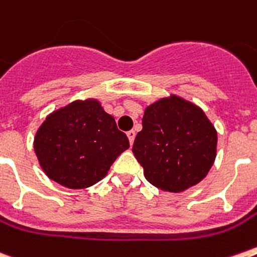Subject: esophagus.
Segmentation results:
<instances>
[{
    "label": "esophagus",
    "mask_w": 257,
    "mask_h": 257,
    "mask_svg": "<svg viewBox=\"0 0 257 257\" xmlns=\"http://www.w3.org/2000/svg\"><path fill=\"white\" fill-rule=\"evenodd\" d=\"M126 136H128L129 142H131V145H133V142H135V137H136V132L135 131H129L126 132Z\"/></svg>",
    "instance_id": "1"
}]
</instances>
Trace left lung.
Returning a JSON list of instances; mask_svg holds the SVG:
<instances>
[{
    "label": "left lung",
    "instance_id": "left-lung-1",
    "mask_svg": "<svg viewBox=\"0 0 257 257\" xmlns=\"http://www.w3.org/2000/svg\"><path fill=\"white\" fill-rule=\"evenodd\" d=\"M132 152L150 184L178 193L208 175L217 131L200 107L171 95L146 107Z\"/></svg>",
    "mask_w": 257,
    "mask_h": 257
}]
</instances>
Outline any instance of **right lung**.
<instances>
[{
    "mask_svg": "<svg viewBox=\"0 0 257 257\" xmlns=\"http://www.w3.org/2000/svg\"><path fill=\"white\" fill-rule=\"evenodd\" d=\"M128 148L126 135L96 99L74 100L52 112L34 140L45 175L70 189L87 188L102 180Z\"/></svg>",
    "mask_w": 257,
    "mask_h": 257,
    "instance_id": "right-lung-1",
    "label": "right lung"
}]
</instances>
